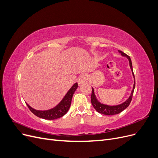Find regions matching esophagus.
Returning <instances> with one entry per match:
<instances>
[{
	"label": "esophagus",
	"instance_id": "esophagus-1",
	"mask_svg": "<svg viewBox=\"0 0 158 158\" xmlns=\"http://www.w3.org/2000/svg\"><path fill=\"white\" fill-rule=\"evenodd\" d=\"M88 80V75L85 74H82L79 76L78 80V84H84L85 82H86Z\"/></svg>",
	"mask_w": 158,
	"mask_h": 158
}]
</instances>
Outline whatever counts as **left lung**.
<instances>
[{"label": "left lung", "instance_id": "1", "mask_svg": "<svg viewBox=\"0 0 158 158\" xmlns=\"http://www.w3.org/2000/svg\"><path fill=\"white\" fill-rule=\"evenodd\" d=\"M118 52H121V54L123 56H127L128 58V59L129 60V63H130L131 69L132 72V74L134 76V77H135V74H134L133 70H132V61H131L130 56L127 55V54H125V52H123L121 51L118 50ZM135 84H134L133 89L131 92V96L129 97V98L125 102H124L123 103H122L121 105H118V106H107V105H103V104H102L101 103H99L97 100V99L95 98V94H94V88H92V95H91V102H92V104L93 107H94V109L99 113L106 114V115H113V114H118L121 112H122L123 110H125L126 108H127L129 105H130V103L132 101V95H133L134 89H135Z\"/></svg>", "mask_w": 158, "mask_h": 158}]
</instances>
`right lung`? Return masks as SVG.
Wrapping results in <instances>:
<instances>
[{"label":"right lung","mask_w":158,"mask_h":158,"mask_svg":"<svg viewBox=\"0 0 158 158\" xmlns=\"http://www.w3.org/2000/svg\"><path fill=\"white\" fill-rule=\"evenodd\" d=\"M78 86V85L77 83L74 84L73 86L69 90L67 94L65 95L63 100L55 107L51 109L47 110V111H38V110H35L31 107L27 103H26V105L30 111L35 115L40 118L47 119V120H54V119L60 118L68 112L70 107L73 94H74Z\"/></svg>","instance_id":"add662e5"}]
</instances>
